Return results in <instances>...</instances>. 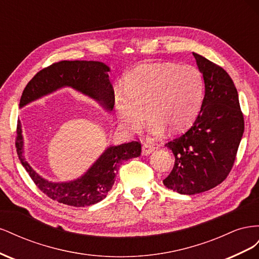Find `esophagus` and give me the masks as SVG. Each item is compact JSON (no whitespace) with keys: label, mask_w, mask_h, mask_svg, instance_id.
Segmentation results:
<instances>
[{"label":"esophagus","mask_w":259,"mask_h":259,"mask_svg":"<svg viewBox=\"0 0 259 259\" xmlns=\"http://www.w3.org/2000/svg\"><path fill=\"white\" fill-rule=\"evenodd\" d=\"M156 149V147L154 145H151V144H145L142 148V154L143 155H148L152 153L154 150Z\"/></svg>","instance_id":"esophagus-1"}]
</instances>
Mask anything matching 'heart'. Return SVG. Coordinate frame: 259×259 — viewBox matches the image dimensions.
Returning <instances> with one entry per match:
<instances>
[{
	"mask_svg": "<svg viewBox=\"0 0 259 259\" xmlns=\"http://www.w3.org/2000/svg\"><path fill=\"white\" fill-rule=\"evenodd\" d=\"M203 81L198 69L171 64H147L127 75L125 90L114 93V111L120 128L136 134L151 119L149 133L180 132L193 122L201 106Z\"/></svg>",
	"mask_w": 259,
	"mask_h": 259,
	"instance_id": "obj_1",
	"label": "heart"
}]
</instances>
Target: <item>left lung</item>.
Returning a JSON list of instances; mask_svg holds the SVG:
<instances>
[{"label":"left lung","instance_id":"1","mask_svg":"<svg viewBox=\"0 0 259 259\" xmlns=\"http://www.w3.org/2000/svg\"><path fill=\"white\" fill-rule=\"evenodd\" d=\"M204 81L201 110L190 130L165 146L175 156L163 184L180 194L207 191L222 184L233 166L244 132L238 91L230 75L193 53Z\"/></svg>","mask_w":259,"mask_h":259}]
</instances>
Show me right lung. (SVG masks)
Returning a JSON list of instances; mask_svg holds the SVG:
<instances>
[{"label":"right lung","instance_id":"obj_1","mask_svg":"<svg viewBox=\"0 0 259 259\" xmlns=\"http://www.w3.org/2000/svg\"><path fill=\"white\" fill-rule=\"evenodd\" d=\"M109 71L110 68L100 61L56 62L37 72L27 84L22 92L19 107H25L59 89L71 88L96 100L106 111L110 112L114 106V93L109 80ZM16 148L22 166L38 189L54 201L75 207L90 206L104 200L114 184L121 164L137 158L142 152V145L138 142L110 146L81 177L70 182L53 183L38 175L26 161L20 121L17 124Z\"/></svg>","mask_w":259,"mask_h":259}]
</instances>
